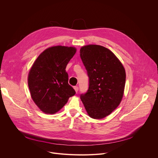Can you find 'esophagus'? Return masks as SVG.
Masks as SVG:
<instances>
[{"label":"esophagus","instance_id":"obj_1","mask_svg":"<svg viewBox=\"0 0 158 158\" xmlns=\"http://www.w3.org/2000/svg\"><path fill=\"white\" fill-rule=\"evenodd\" d=\"M74 90H75V91H76V93H77L78 90H79V87H78L77 86H74Z\"/></svg>","mask_w":158,"mask_h":158}]
</instances>
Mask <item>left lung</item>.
I'll list each match as a JSON object with an SVG mask.
<instances>
[{
  "label": "left lung",
  "mask_w": 158,
  "mask_h": 158,
  "mask_svg": "<svg viewBox=\"0 0 158 158\" xmlns=\"http://www.w3.org/2000/svg\"><path fill=\"white\" fill-rule=\"evenodd\" d=\"M80 56L89 77V88L81 99L88 115L96 119L109 115L119 105L124 94L126 72L122 63L109 49L87 45Z\"/></svg>",
  "instance_id": "obj_1"
}]
</instances>
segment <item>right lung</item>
I'll list each match as a JSON object with an SVG mask.
<instances>
[{
	"mask_svg": "<svg viewBox=\"0 0 158 158\" xmlns=\"http://www.w3.org/2000/svg\"><path fill=\"white\" fill-rule=\"evenodd\" d=\"M76 52L74 47L53 46L43 51L33 64L28 85L32 100L44 113H56L76 94L65 71Z\"/></svg>",
	"mask_w": 158,
	"mask_h": 158,
	"instance_id": "add662e5",
	"label": "right lung"
}]
</instances>
